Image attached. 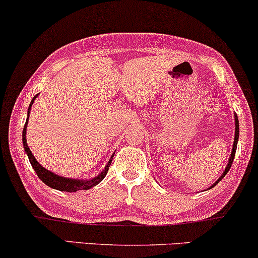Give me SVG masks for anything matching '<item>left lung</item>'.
Returning a JSON list of instances; mask_svg holds the SVG:
<instances>
[{"mask_svg":"<svg viewBox=\"0 0 258 258\" xmlns=\"http://www.w3.org/2000/svg\"><path fill=\"white\" fill-rule=\"evenodd\" d=\"M238 137H239V122H238V117H237V115L235 113V140H233V146H232V150H231V154H230V159H229V162H227V165H226V167H225V169H224V172H223V174L222 175L219 176L218 178V180H217V181L213 183L212 186H210L209 188L207 189H211L212 188V187H215L217 183H218L220 180H222L224 176L226 175L227 174V172H229V169L231 168V165H232V162H233V158H235V154H236V149H237V142H238Z\"/></svg>","mask_w":258,"mask_h":258,"instance_id":"8db88e82","label":"left lung"}]
</instances>
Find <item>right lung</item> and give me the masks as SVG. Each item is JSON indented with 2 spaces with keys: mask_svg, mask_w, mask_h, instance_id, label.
Listing matches in <instances>:
<instances>
[{
  "mask_svg": "<svg viewBox=\"0 0 258 258\" xmlns=\"http://www.w3.org/2000/svg\"><path fill=\"white\" fill-rule=\"evenodd\" d=\"M39 95L33 97L31 104H29V106H28L26 124H25V126H23V132H22V143H23V148H25V152L27 154V156H28V159H29V162H31V165L33 167V169L35 170V173L38 174L39 179L41 180L43 183H46V185L51 187V188L62 190V192H77V190H80V189H85L86 190V189L92 188V187H95L96 185H98V183L105 178L106 173H108L110 163H111V161H112L113 154L111 155V158H110L108 163H106L104 169H103L102 172L98 174V175L95 176V178L89 179V180L65 178V176L58 175V174H54L53 172H51V170L46 169L45 167H42L38 161H36V159L34 158V155L32 154L28 145H27L26 133H27V124H28V119H29V112H31V108H32L33 103H34V100Z\"/></svg>",
  "mask_w": 258,
  "mask_h": 258,
  "instance_id": "1",
  "label": "right lung"
}]
</instances>
